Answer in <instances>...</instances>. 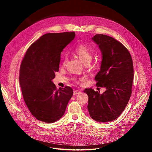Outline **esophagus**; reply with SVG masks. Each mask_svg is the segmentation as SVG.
<instances>
[{
	"label": "esophagus",
	"mask_w": 152,
	"mask_h": 152,
	"mask_svg": "<svg viewBox=\"0 0 152 152\" xmlns=\"http://www.w3.org/2000/svg\"><path fill=\"white\" fill-rule=\"evenodd\" d=\"M80 93V91H79V90H75V91H73V94L75 96V95H76V94H79Z\"/></svg>",
	"instance_id": "esophagus-1"
}]
</instances>
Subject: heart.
<instances>
[{
  "mask_svg": "<svg viewBox=\"0 0 152 152\" xmlns=\"http://www.w3.org/2000/svg\"><path fill=\"white\" fill-rule=\"evenodd\" d=\"M75 54L79 58L80 61L83 64H90L93 58L94 52L93 50L85 45H79L74 50ZM67 61V57L66 55H64L62 57V61L61 62V66H66V64ZM85 79L82 78L79 80H76L77 82L83 80Z\"/></svg>",
  "mask_w": 152,
  "mask_h": 152,
  "instance_id": "1",
  "label": "heart"
}]
</instances>
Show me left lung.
Segmentation results:
<instances>
[{
  "label": "left lung",
  "mask_w": 152,
  "mask_h": 152,
  "mask_svg": "<svg viewBox=\"0 0 152 152\" xmlns=\"http://www.w3.org/2000/svg\"><path fill=\"white\" fill-rule=\"evenodd\" d=\"M91 39L102 53L100 70L94 78L96 85L106 91L100 94L92 88H85L83 92L88 96L90 117L98 122L111 121L121 115L131 97L133 61L128 50L114 38L97 34Z\"/></svg>",
  "instance_id": "obj_1"
}]
</instances>
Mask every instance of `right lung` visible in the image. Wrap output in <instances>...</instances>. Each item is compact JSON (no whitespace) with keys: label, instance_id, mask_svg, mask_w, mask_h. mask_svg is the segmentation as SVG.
<instances>
[{"label":"right lung","instance_id":"right-lung-1","mask_svg":"<svg viewBox=\"0 0 152 152\" xmlns=\"http://www.w3.org/2000/svg\"><path fill=\"white\" fill-rule=\"evenodd\" d=\"M75 33L43 35L29 48L21 64L19 81L31 113L38 120L52 123L64 114L73 94L70 86L56 90L52 80L59 71L61 53Z\"/></svg>","mask_w":152,"mask_h":152}]
</instances>
